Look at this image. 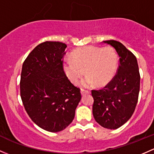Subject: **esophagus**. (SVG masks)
<instances>
[{
    "label": "esophagus",
    "instance_id": "esophagus-1",
    "mask_svg": "<svg viewBox=\"0 0 154 154\" xmlns=\"http://www.w3.org/2000/svg\"><path fill=\"white\" fill-rule=\"evenodd\" d=\"M90 94V91L85 90H81V95L82 96H84L85 94Z\"/></svg>",
    "mask_w": 154,
    "mask_h": 154
}]
</instances>
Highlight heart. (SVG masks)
<instances>
[{
    "mask_svg": "<svg viewBox=\"0 0 154 154\" xmlns=\"http://www.w3.org/2000/svg\"><path fill=\"white\" fill-rule=\"evenodd\" d=\"M118 57L114 48L88 46L79 48L72 52V59L65 57L62 68L68 80L75 84L84 74L87 75L80 82V86L88 88L97 83L104 86L115 76Z\"/></svg>",
    "mask_w": 154,
    "mask_h": 154,
    "instance_id": "heart-1",
    "label": "heart"
}]
</instances>
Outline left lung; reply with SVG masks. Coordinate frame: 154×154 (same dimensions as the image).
Segmentation results:
<instances>
[{"mask_svg":"<svg viewBox=\"0 0 154 154\" xmlns=\"http://www.w3.org/2000/svg\"><path fill=\"white\" fill-rule=\"evenodd\" d=\"M103 43L114 48L119 57L117 74L106 87L92 90V112L95 120L105 128L116 129L134 112L140 87V75L136 57L116 40Z\"/></svg>","mask_w":154,"mask_h":154,"instance_id":"1","label":"left lung"}]
</instances>
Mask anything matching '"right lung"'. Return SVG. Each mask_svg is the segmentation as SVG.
<instances>
[{"instance_id": "1", "label": "right lung", "mask_w": 154, "mask_h": 154, "mask_svg": "<svg viewBox=\"0 0 154 154\" xmlns=\"http://www.w3.org/2000/svg\"><path fill=\"white\" fill-rule=\"evenodd\" d=\"M67 46L46 41L34 48L22 67L20 88L24 108L37 125L49 132L64 130L73 121L81 94L62 68Z\"/></svg>"}]
</instances>
